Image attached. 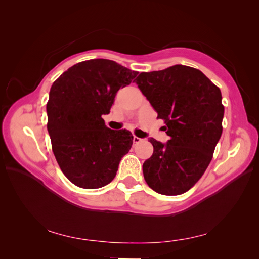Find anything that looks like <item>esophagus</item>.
<instances>
[{
    "instance_id": "1",
    "label": "esophagus",
    "mask_w": 259,
    "mask_h": 259,
    "mask_svg": "<svg viewBox=\"0 0 259 259\" xmlns=\"http://www.w3.org/2000/svg\"><path fill=\"white\" fill-rule=\"evenodd\" d=\"M142 138H139V137H137V136H134V137H133V143H134V144H138V143H140V142H142Z\"/></svg>"
}]
</instances>
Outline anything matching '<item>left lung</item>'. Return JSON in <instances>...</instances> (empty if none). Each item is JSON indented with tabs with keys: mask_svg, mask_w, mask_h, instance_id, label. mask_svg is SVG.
<instances>
[{
	"mask_svg": "<svg viewBox=\"0 0 259 259\" xmlns=\"http://www.w3.org/2000/svg\"><path fill=\"white\" fill-rule=\"evenodd\" d=\"M134 82L169 136L166 144L149 138L153 154L143 165L146 183L160 194L185 193L204 174L222 136L221 90L200 70L183 65L142 72Z\"/></svg>",
	"mask_w": 259,
	"mask_h": 259,
	"instance_id": "8db88e82",
	"label": "left lung"
}]
</instances>
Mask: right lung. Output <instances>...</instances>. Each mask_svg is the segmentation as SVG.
Wrapping results in <instances>:
<instances>
[{
	"label": "right lung",
	"instance_id": "1",
	"mask_svg": "<svg viewBox=\"0 0 259 259\" xmlns=\"http://www.w3.org/2000/svg\"><path fill=\"white\" fill-rule=\"evenodd\" d=\"M137 71L109 59L79 62L52 85L46 105L48 131L60 169L75 186L97 189L112 182L123 155L133 145L130 131L108 128L117 91Z\"/></svg>",
	"mask_w": 259,
	"mask_h": 259
}]
</instances>
